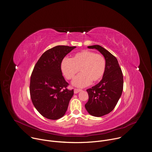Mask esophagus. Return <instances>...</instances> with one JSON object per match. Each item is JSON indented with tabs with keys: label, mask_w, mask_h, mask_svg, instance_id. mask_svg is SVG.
Here are the masks:
<instances>
[{
	"label": "esophagus",
	"mask_w": 152,
	"mask_h": 152,
	"mask_svg": "<svg viewBox=\"0 0 152 152\" xmlns=\"http://www.w3.org/2000/svg\"><path fill=\"white\" fill-rule=\"evenodd\" d=\"M81 90H82V89H80L75 88V89H74V93H75V94H77V93H78L79 92H80Z\"/></svg>",
	"instance_id": "obj_1"
}]
</instances>
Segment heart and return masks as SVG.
<instances>
[{
    "mask_svg": "<svg viewBox=\"0 0 152 152\" xmlns=\"http://www.w3.org/2000/svg\"><path fill=\"white\" fill-rule=\"evenodd\" d=\"M61 69L66 77L71 80L79 72H81L73 80L74 85L84 87L102 80L106 69L105 57L89 50H83L74 54L71 58H64L61 63Z\"/></svg>",
    "mask_w": 152,
    "mask_h": 152,
    "instance_id": "heart-1",
    "label": "heart"
}]
</instances>
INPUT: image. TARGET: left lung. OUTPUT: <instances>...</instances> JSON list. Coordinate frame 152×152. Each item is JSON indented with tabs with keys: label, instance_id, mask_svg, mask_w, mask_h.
<instances>
[{
	"label": "left lung",
	"instance_id": "1",
	"mask_svg": "<svg viewBox=\"0 0 152 152\" xmlns=\"http://www.w3.org/2000/svg\"><path fill=\"white\" fill-rule=\"evenodd\" d=\"M88 48L97 49L106 60V72L102 80L86 89L89 99L85 105L90 115L101 117L109 114L116 106L123 91V74L118 60L107 50L98 45Z\"/></svg>",
	"mask_w": 152,
	"mask_h": 152
}]
</instances>
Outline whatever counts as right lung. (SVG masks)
<instances>
[{"label":"right lung","instance_id":"right-lung-1","mask_svg":"<svg viewBox=\"0 0 152 152\" xmlns=\"http://www.w3.org/2000/svg\"><path fill=\"white\" fill-rule=\"evenodd\" d=\"M76 46L64 45L50 48L42 55L35 64L30 77V94L32 103L43 117L57 120L66 113L73 89L62 75L61 63Z\"/></svg>","mask_w":152,"mask_h":152}]
</instances>
